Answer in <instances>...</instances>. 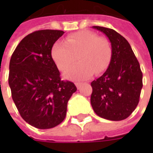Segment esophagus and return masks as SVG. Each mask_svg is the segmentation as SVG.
Returning a JSON list of instances; mask_svg holds the SVG:
<instances>
[{"instance_id": "obj_1", "label": "esophagus", "mask_w": 153, "mask_h": 153, "mask_svg": "<svg viewBox=\"0 0 153 153\" xmlns=\"http://www.w3.org/2000/svg\"><path fill=\"white\" fill-rule=\"evenodd\" d=\"M75 85H76L77 88H78V89H79L80 87H81V85H82V83H75Z\"/></svg>"}]
</instances>
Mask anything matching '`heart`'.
Returning a JSON list of instances; mask_svg holds the SVG:
<instances>
[{
    "label": "heart",
    "mask_w": 153,
    "mask_h": 153,
    "mask_svg": "<svg viewBox=\"0 0 153 153\" xmlns=\"http://www.w3.org/2000/svg\"><path fill=\"white\" fill-rule=\"evenodd\" d=\"M112 50L109 41L93 32L83 30L68 35L65 42L57 41L51 55L57 68L64 71L74 63L78 56L79 63L64 74L70 80H84L93 72H103L109 65Z\"/></svg>",
    "instance_id": "obj_1"
}]
</instances>
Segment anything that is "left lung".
I'll use <instances>...</instances> for the list:
<instances>
[{"label":"left lung","mask_w":153,"mask_h":153,"mask_svg":"<svg viewBox=\"0 0 153 153\" xmlns=\"http://www.w3.org/2000/svg\"><path fill=\"white\" fill-rule=\"evenodd\" d=\"M111 44V59L106 72L91 83V105L97 115L119 121L131 115L138 106L143 88V73L130 45L111 28L93 26Z\"/></svg>","instance_id":"left-lung-1"}]
</instances>
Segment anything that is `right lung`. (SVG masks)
<instances>
[{
  "mask_svg": "<svg viewBox=\"0 0 153 153\" xmlns=\"http://www.w3.org/2000/svg\"><path fill=\"white\" fill-rule=\"evenodd\" d=\"M61 30H38L27 35L13 52L10 61L9 85L21 117L40 129L56 127L63 121L67 103L76 86L60 79L51 55Z\"/></svg>",
  "mask_w": 153,
  "mask_h": 153,
  "instance_id": "add662e5",
  "label": "right lung"
}]
</instances>
